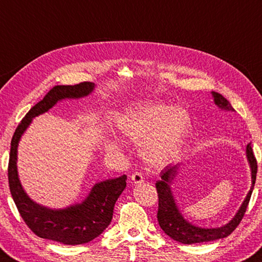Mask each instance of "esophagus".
Listing matches in <instances>:
<instances>
[{
    "label": "esophagus",
    "instance_id": "1",
    "mask_svg": "<svg viewBox=\"0 0 262 262\" xmlns=\"http://www.w3.org/2000/svg\"><path fill=\"white\" fill-rule=\"evenodd\" d=\"M132 181H133V183H135V184L142 183L143 182V177H142V174L140 172H135L132 175Z\"/></svg>",
    "mask_w": 262,
    "mask_h": 262
}]
</instances>
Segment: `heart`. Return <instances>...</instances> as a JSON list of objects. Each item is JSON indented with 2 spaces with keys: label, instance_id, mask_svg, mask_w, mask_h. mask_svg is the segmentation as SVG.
<instances>
[{
  "label": "heart",
  "instance_id": "obj_1",
  "mask_svg": "<svg viewBox=\"0 0 262 262\" xmlns=\"http://www.w3.org/2000/svg\"><path fill=\"white\" fill-rule=\"evenodd\" d=\"M190 129V117L183 108L161 104L136 107L120 123L123 136L142 143V156L155 167L177 158Z\"/></svg>",
  "mask_w": 262,
  "mask_h": 262
}]
</instances>
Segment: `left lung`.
I'll use <instances>...</instances> for the list:
<instances>
[{"label":"left lung","instance_id":"8db88e82","mask_svg":"<svg viewBox=\"0 0 262 262\" xmlns=\"http://www.w3.org/2000/svg\"><path fill=\"white\" fill-rule=\"evenodd\" d=\"M214 97V102L216 105L227 111H235L231 104L222 96L221 94L212 92ZM246 156L249 159V163L252 170V187L249 193L245 198V201L242 204L241 208L237 212L234 219L227 223L226 226L220 228H212V229H205V228H199L191 225L188 221H185L182 214H181L175 204L174 198L170 192V184L175 179V175L178 174L179 164L174 166H167L160 173L161 180L157 181L156 188L158 192V213H157V219H158L159 226L161 229L165 231L166 235H168L170 238L183 244H194V243H204V242L216 241L220 238L229 236L234 231L243 219L246 212L247 205H249L252 191H253L255 179H256V170H258V164L252 150L251 143L246 146Z\"/></svg>","mask_w":262,"mask_h":262}]
</instances>
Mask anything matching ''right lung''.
Instances as JSON below:
<instances>
[{"mask_svg": "<svg viewBox=\"0 0 262 262\" xmlns=\"http://www.w3.org/2000/svg\"><path fill=\"white\" fill-rule=\"evenodd\" d=\"M93 89L94 83L92 82L52 87L43 99L36 103L23 118L11 140L8 179L11 196L19 214L36 236L66 245L88 243L106 229L112 220L117 199L126 188L127 177L122 175L95 184L89 196L81 204L64 210H50L31 201L23 190L17 174V146L32 118L47 112L60 99L87 96Z\"/></svg>", "mask_w": 262, "mask_h": 262, "instance_id": "add662e5", "label": "right lung"}]
</instances>
